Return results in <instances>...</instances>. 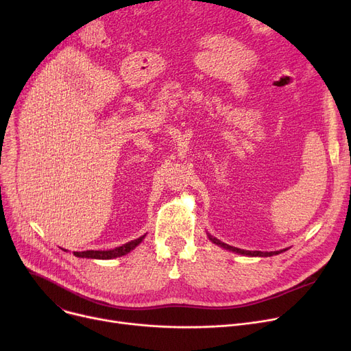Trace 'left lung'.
I'll use <instances>...</instances> for the list:
<instances>
[{
    "instance_id": "8db88e82",
    "label": "left lung",
    "mask_w": 351,
    "mask_h": 351,
    "mask_svg": "<svg viewBox=\"0 0 351 351\" xmlns=\"http://www.w3.org/2000/svg\"><path fill=\"white\" fill-rule=\"evenodd\" d=\"M208 236H209V239H210V241H212L215 245H217V246H220V247H223V249H228V250H230V252H236V253H239V254H245V256H259V257H267V256L279 254V253H282V252L287 250V249L278 250V252H261V250H254V252H252V250H243V249H237V247H233V246H229V245H226V243H223V242H220V241H217L216 237H213V236H210V234H208Z\"/></svg>"
}]
</instances>
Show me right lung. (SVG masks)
I'll return each instance as SVG.
<instances>
[{
	"mask_svg": "<svg viewBox=\"0 0 351 351\" xmlns=\"http://www.w3.org/2000/svg\"><path fill=\"white\" fill-rule=\"evenodd\" d=\"M145 236L146 234L141 236L139 239H135V241L128 242L119 247L110 249V250H85V252H73V254H75L77 257H86V259H102V261L115 259V257H121L131 250H134L143 241Z\"/></svg>",
	"mask_w": 351,
	"mask_h": 351,
	"instance_id": "right-lung-1",
	"label": "right lung"
}]
</instances>
